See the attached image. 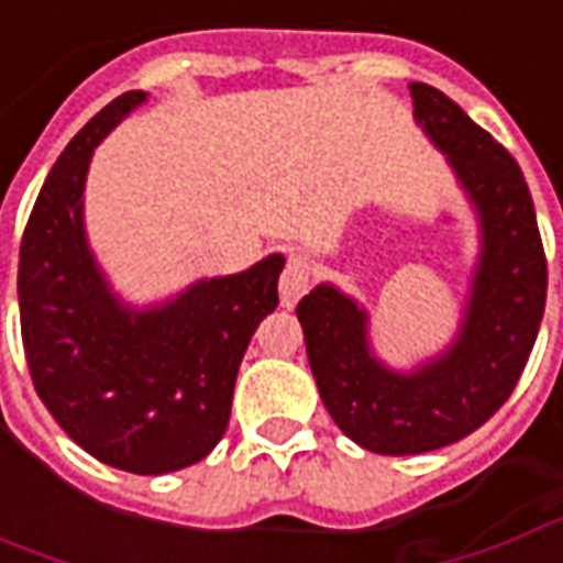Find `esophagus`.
Returning <instances> with one entry per match:
<instances>
[{"label":"esophagus","mask_w":563,"mask_h":563,"mask_svg":"<svg viewBox=\"0 0 563 563\" xmlns=\"http://www.w3.org/2000/svg\"><path fill=\"white\" fill-rule=\"evenodd\" d=\"M310 277H313V265L305 253H289L286 268L280 274V305L292 307L298 305V298L310 289Z\"/></svg>","instance_id":"34e87169"}]
</instances>
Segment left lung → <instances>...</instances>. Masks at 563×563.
I'll list each match as a JSON object with an SVG mask.
<instances>
[{
	"instance_id": "8db88e82",
	"label": "left lung",
	"mask_w": 563,
	"mask_h": 563,
	"mask_svg": "<svg viewBox=\"0 0 563 563\" xmlns=\"http://www.w3.org/2000/svg\"><path fill=\"white\" fill-rule=\"evenodd\" d=\"M416 120L449 156L483 217V262L459 341L416 374L371 355L365 313L331 286L298 301L307 358L343 434L379 455H419L476 431L504 407L537 341L545 253L519 162L446 92L410 84Z\"/></svg>"
}]
</instances>
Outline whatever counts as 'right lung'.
Masks as SVG:
<instances>
[{
  "label": "right lung",
  "mask_w": 563,
  "mask_h": 563,
  "mask_svg": "<svg viewBox=\"0 0 563 563\" xmlns=\"http://www.w3.org/2000/svg\"><path fill=\"white\" fill-rule=\"evenodd\" d=\"M144 99L117 96L56 159L23 229L18 298L32 386L59 428L92 459L156 476L225 434L246 343L280 301L283 256L150 313L117 305L84 241L80 196L96 144Z\"/></svg>",
  "instance_id": "add662e5"
}]
</instances>
